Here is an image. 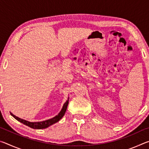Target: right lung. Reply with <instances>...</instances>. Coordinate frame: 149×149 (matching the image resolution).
<instances>
[{
	"label": "right lung",
	"mask_w": 149,
	"mask_h": 149,
	"mask_svg": "<svg viewBox=\"0 0 149 149\" xmlns=\"http://www.w3.org/2000/svg\"><path fill=\"white\" fill-rule=\"evenodd\" d=\"M68 103H69V97L68 98V100H66V102H65L64 104V105H63L62 110H60V112L58 114V115H56V116H54V118H51V119L42 121V122H29V121H27L26 120L22 119V118H19L18 117L14 115L12 112H10V114L15 118V119L18 121V122L24 123V125L28 126V127L31 128H33V129H37V130L45 129V128L49 127V126L52 125V124H54V123L58 122L60 119H62V118L64 116L65 114V111H66L67 107H68Z\"/></svg>",
	"instance_id": "right-lung-1"
}]
</instances>
